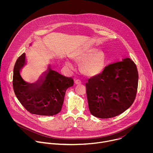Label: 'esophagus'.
<instances>
[{
	"label": "esophagus",
	"instance_id": "34e87169",
	"mask_svg": "<svg viewBox=\"0 0 153 153\" xmlns=\"http://www.w3.org/2000/svg\"><path fill=\"white\" fill-rule=\"evenodd\" d=\"M81 83L82 82H81L80 80H79V79H77L74 81V84L75 85H80V84H81Z\"/></svg>",
	"mask_w": 153,
	"mask_h": 153
}]
</instances>
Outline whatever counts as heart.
Returning <instances> with one entry per match:
<instances>
[{"mask_svg": "<svg viewBox=\"0 0 153 153\" xmlns=\"http://www.w3.org/2000/svg\"><path fill=\"white\" fill-rule=\"evenodd\" d=\"M74 61L81 64V71L85 75L93 77L100 74L105 65V55L100 52L94 53L93 50H86L80 51L74 56ZM66 66L71 70L74 69L70 62H66Z\"/></svg>", "mask_w": 153, "mask_h": 153, "instance_id": "heart-1", "label": "heart"}]
</instances>
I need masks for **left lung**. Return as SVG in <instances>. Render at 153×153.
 I'll return each instance as SVG.
<instances>
[{
	"instance_id": "obj_1",
	"label": "left lung",
	"mask_w": 153,
	"mask_h": 153,
	"mask_svg": "<svg viewBox=\"0 0 153 153\" xmlns=\"http://www.w3.org/2000/svg\"><path fill=\"white\" fill-rule=\"evenodd\" d=\"M138 78L136 65L128 57L108 65L102 73L90 78L85 85L91 114L108 119L126 111L135 100Z\"/></svg>"
}]
</instances>
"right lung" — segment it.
I'll return each instance as SVG.
<instances>
[{
    "label": "right lung",
    "instance_id": "right-lung-1",
    "mask_svg": "<svg viewBox=\"0 0 153 153\" xmlns=\"http://www.w3.org/2000/svg\"><path fill=\"white\" fill-rule=\"evenodd\" d=\"M26 64L25 53L16 60L13 70V86L16 96L20 103L31 114L54 116L62 110L67 90L74 80L53 70L50 65L35 83L25 82L20 71Z\"/></svg>",
    "mask_w": 153,
    "mask_h": 153
}]
</instances>
